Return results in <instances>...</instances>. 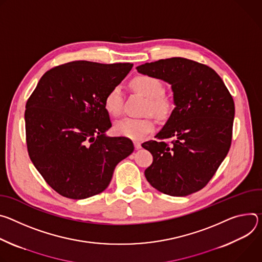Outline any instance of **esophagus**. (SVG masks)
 Wrapping results in <instances>:
<instances>
[{
	"label": "esophagus",
	"instance_id": "esophagus-1",
	"mask_svg": "<svg viewBox=\"0 0 262 262\" xmlns=\"http://www.w3.org/2000/svg\"><path fill=\"white\" fill-rule=\"evenodd\" d=\"M134 148H135L136 150L140 149V148H141V143H140L139 141H134Z\"/></svg>",
	"mask_w": 262,
	"mask_h": 262
}]
</instances>
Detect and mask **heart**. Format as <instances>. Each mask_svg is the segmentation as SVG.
Returning <instances> with one entry per match:
<instances>
[{
    "label": "heart",
    "mask_w": 262,
    "mask_h": 262,
    "mask_svg": "<svg viewBox=\"0 0 262 262\" xmlns=\"http://www.w3.org/2000/svg\"><path fill=\"white\" fill-rule=\"evenodd\" d=\"M132 85L143 97L147 98V110L152 111L159 118H165L171 110V102L163 95L164 89L162 83L150 76H138L133 79ZM104 105L106 110L118 115L123 109V92L121 86H115L105 97ZM155 122L151 118H123L114 123V133L119 136L127 137L134 140H140L147 134L153 132Z\"/></svg>",
    "instance_id": "heart-1"
}]
</instances>
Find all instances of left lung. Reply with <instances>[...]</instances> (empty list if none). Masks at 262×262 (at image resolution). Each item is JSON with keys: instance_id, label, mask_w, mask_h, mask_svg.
I'll return each instance as SVG.
<instances>
[{"instance_id": "8db88e82", "label": "left lung", "mask_w": 262, "mask_h": 262, "mask_svg": "<svg viewBox=\"0 0 262 262\" xmlns=\"http://www.w3.org/2000/svg\"><path fill=\"white\" fill-rule=\"evenodd\" d=\"M137 72L168 83L175 108L157 133L142 143L153 155L144 170L160 192L185 196L204 187L227 156L232 139L234 102L222 78L211 68L181 57L160 59Z\"/></svg>"}]
</instances>
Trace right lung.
Here are the masks:
<instances>
[{
    "mask_svg": "<svg viewBox=\"0 0 262 262\" xmlns=\"http://www.w3.org/2000/svg\"><path fill=\"white\" fill-rule=\"evenodd\" d=\"M133 64L73 61L48 71L26 104L29 156L59 194L82 200L104 191L130 139L109 137L104 101Z\"/></svg>",
    "mask_w": 262,
    "mask_h": 262,
    "instance_id": "right-lung-1",
    "label": "right lung"
}]
</instances>
